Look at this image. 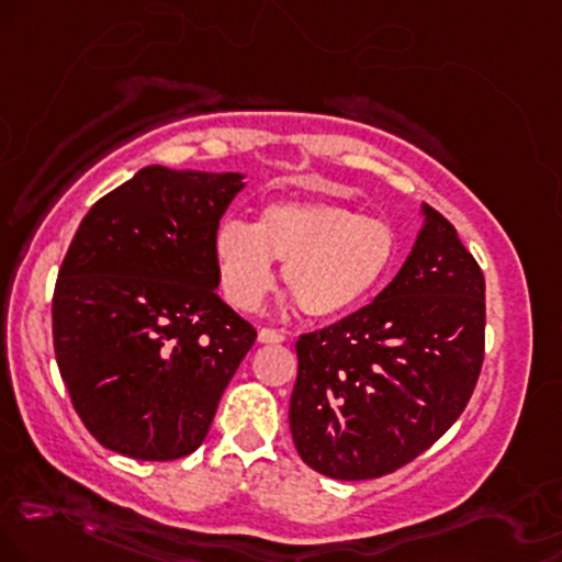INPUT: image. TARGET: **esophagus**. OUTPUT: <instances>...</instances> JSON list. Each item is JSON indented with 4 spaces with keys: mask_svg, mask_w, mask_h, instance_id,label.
Here are the masks:
<instances>
[{
    "mask_svg": "<svg viewBox=\"0 0 562 562\" xmlns=\"http://www.w3.org/2000/svg\"><path fill=\"white\" fill-rule=\"evenodd\" d=\"M258 341H260V344H283V341H286V336H283L281 330L260 328V330H258Z\"/></svg>",
    "mask_w": 562,
    "mask_h": 562,
    "instance_id": "1",
    "label": "esophagus"
}]
</instances>
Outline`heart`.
I'll list each match as a JSON object with an SVG mask.
<instances>
[{
	"mask_svg": "<svg viewBox=\"0 0 562 562\" xmlns=\"http://www.w3.org/2000/svg\"><path fill=\"white\" fill-rule=\"evenodd\" d=\"M396 255L391 224L334 203L279 200L262 207L252 226L226 218L213 234L221 289L245 313L273 289V262H283V283L302 313L336 321L383 286Z\"/></svg>",
	"mask_w": 562,
	"mask_h": 562,
	"instance_id": "1",
	"label": "heart"
}]
</instances>
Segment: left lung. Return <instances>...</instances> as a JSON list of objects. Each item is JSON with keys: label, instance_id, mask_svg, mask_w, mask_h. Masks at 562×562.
<instances>
[{"label": "left lung", "instance_id": "left-lung-1", "mask_svg": "<svg viewBox=\"0 0 562 562\" xmlns=\"http://www.w3.org/2000/svg\"><path fill=\"white\" fill-rule=\"evenodd\" d=\"M412 252L367 307L296 341V453L330 480L391 474L467 408L484 359V276L453 224L422 205Z\"/></svg>", "mask_w": 562, "mask_h": 562}]
</instances>
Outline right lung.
<instances>
[{
  "instance_id": "1",
  "label": "right lung",
  "mask_w": 562,
  "mask_h": 562,
  "mask_svg": "<svg viewBox=\"0 0 562 562\" xmlns=\"http://www.w3.org/2000/svg\"><path fill=\"white\" fill-rule=\"evenodd\" d=\"M239 171L145 166L75 232L52 302L75 412L114 453L175 461L200 448L255 328L216 294L213 234Z\"/></svg>"
}]
</instances>
